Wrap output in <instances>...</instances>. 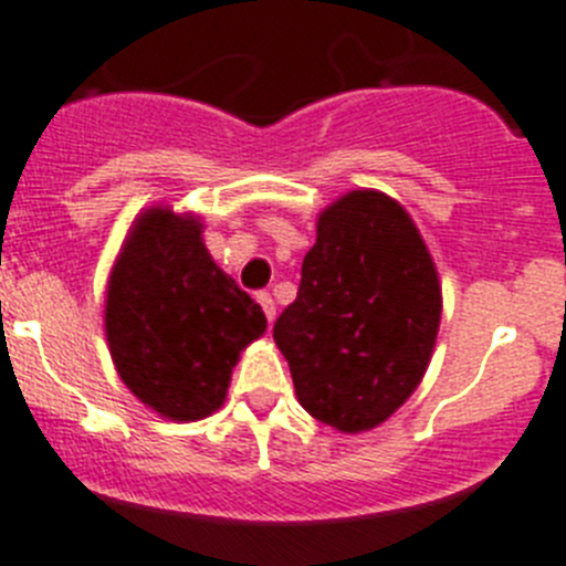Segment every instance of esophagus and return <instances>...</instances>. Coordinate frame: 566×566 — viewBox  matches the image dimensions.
I'll list each match as a JSON object with an SVG mask.
<instances>
[{"instance_id":"obj_1","label":"esophagus","mask_w":566,"mask_h":566,"mask_svg":"<svg viewBox=\"0 0 566 566\" xmlns=\"http://www.w3.org/2000/svg\"><path fill=\"white\" fill-rule=\"evenodd\" d=\"M258 303H261V308H263V314H266L269 323H274V300H272V294L261 292V294H258Z\"/></svg>"}]
</instances>
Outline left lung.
Returning <instances> with one entry per match:
<instances>
[{
  "label": "left lung",
  "mask_w": 566,
  "mask_h": 566,
  "mask_svg": "<svg viewBox=\"0 0 566 566\" xmlns=\"http://www.w3.org/2000/svg\"><path fill=\"white\" fill-rule=\"evenodd\" d=\"M440 308L438 269L396 199L350 190L325 207L274 323L305 412L345 434L385 423L421 385Z\"/></svg>",
  "instance_id": "8db88e82"
}]
</instances>
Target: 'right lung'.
I'll return each mask as SVG.
<instances>
[{
	"instance_id": "obj_1",
	"label": "right lung",
	"mask_w": 566,
	"mask_h": 566,
	"mask_svg": "<svg viewBox=\"0 0 566 566\" xmlns=\"http://www.w3.org/2000/svg\"><path fill=\"white\" fill-rule=\"evenodd\" d=\"M193 212H139L106 286V339L123 385L168 421L224 403L241 350L263 336L261 305L221 272Z\"/></svg>"
}]
</instances>
